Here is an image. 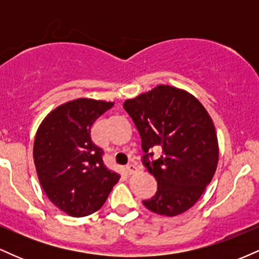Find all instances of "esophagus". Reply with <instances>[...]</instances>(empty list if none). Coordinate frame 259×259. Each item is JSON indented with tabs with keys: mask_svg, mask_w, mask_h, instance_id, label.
I'll use <instances>...</instances> for the list:
<instances>
[{
	"mask_svg": "<svg viewBox=\"0 0 259 259\" xmlns=\"http://www.w3.org/2000/svg\"><path fill=\"white\" fill-rule=\"evenodd\" d=\"M126 173L129 174V175H132V174H134V173H136V171H138V165L136 164H129V165H126Z\"/></svg>",
	"mask_w": 259,
	"mask_h": 259,
	"instance_id": "esophagus-1",
	"label": "esophagus"
}]
</instances>
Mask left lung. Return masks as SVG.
I'll list each match as a JSON object with an SVG mask.
<instances>
[{
  "label": "left lung",
  "instance_id": "obj_1",
  "mask_svg": "<svg viewBox=\"0 0 259 259\" xmlns=\"http://www.w3.org/2000/svg\"><path fill=\"white\" fill-rule=\"evenodd\" d=\"M141 138L148 173L157 180V192L142 201L151 212L175 217L190 209L215 173L219 146L214 124L194 95L170 85H157L124 102ZM162 151L150 162V150Z\"/></svg>",
  "mask_w": 259,
  "mask_h": 259
}]
</instances>
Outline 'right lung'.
<instances>
[{
  "mask_svg": "<svg viewBox=\"0 0 259 259\" xmlns=\"http://www.w3.org/2000/svg\"><path fill=\"white\" fill-rule=\"evenodd\" d=\"M114 102L76 99L46 115L34 141L38 181L50 201L70 217H86L103 206L119 174L108 170L90 129Z\"/></svg>",
  "mask_w": 259,
  "mask_h": 259,
  "instance_id": "1",
  "label": "right lung"
}]
</instances>
